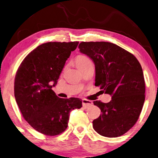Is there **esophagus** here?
<instances>
[{
	"label": "esophagus",
	"mask_w": 158,
	"mask_h": 158,
	"mask_svg": "<svg viewBox=\"0 0 158 158\" xmlns=\"http://www.w3.org/2000/svg\"><path fill=\"white\" fill-rule=\"evenodd\" d=\"M93 105V102L90 100H87V99H82V106L84 108H88V107L91 106Z\"/></svg>",
	"instance_id": "esophagus-1"
}]
</instances>
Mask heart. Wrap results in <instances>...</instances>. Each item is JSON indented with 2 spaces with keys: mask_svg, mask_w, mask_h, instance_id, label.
<instances>
[{
  "mask_svg": "<svg viewBox=\"0 0 158 158\" xmlns=\"http://www.w3.org/2000/svg\"><path fill=\"white\" fill-rule=\"evenodd\" d=\"M75 62L77 64V68L81 70L83 68H85L87 64H88L89 63L91 62L90 59L88 57H87L86 56L84 55H79L77 56L75 59Z\"/></svg>",
  "mask_w": 158,
  "mask_h": 158,
  "instance_id": "1",
  "label": "heart"
}]
</instances>
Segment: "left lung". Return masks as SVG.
I'll return each instance as SVG.
<instances>
[{
	"label": "left lung",
	"mask_w": 158,
	"mask_h": 158,
	"mask_svg": "<svg viewBox=\"0 0 158 158\" xmlns=\"http://www.w3.org/2000/svg\"><path fill=\"white\" fill-rule=\"evenodd\" d=\"M79 51L95 64V85L110 94L108 103L94 101L102 114L93 121L100 135L117 137L135 126L145 101V80L140 64L133 54L113 43L81 42Z\"/></svg>",
	"instance_id": "obj_1"
}]
</instances>
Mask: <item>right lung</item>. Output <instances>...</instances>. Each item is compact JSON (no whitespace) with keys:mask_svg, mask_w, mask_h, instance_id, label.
<instances>
[{"mask_svg":"<svg viewBox=\"0 0 158 158\" xmlns=\"http://www.w3.org/2000/svg\"><path fill=\"white\" fill-rule=\"evenodd\" d=\"M78 44L71 41L39 45L25 57L16 72L14 92L19 109L25 120L45 135L64 131L70 112L82 106L79 98L61 99L52 90Z\"/></svg>","mask_w":158,"mask_h":158,"instance_id":"right-lung-1","label":"right lung"}]
</instances>
